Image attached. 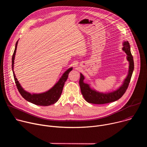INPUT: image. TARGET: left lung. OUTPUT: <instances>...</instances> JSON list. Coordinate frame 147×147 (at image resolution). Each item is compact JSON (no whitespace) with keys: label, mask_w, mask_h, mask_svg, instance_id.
I'll list each match as a JSON object with an SVG mask.
<instances>
[{"label":"left lung","mask_w":147,"mask_h":147,"mask_svg":"<svg viewBox=\"0 0 147 147\" xmlns=\"http://www.w3.org/2000/svg\"><path fill=\"white\" fill-rule=\"evenodd\" d=\"M123 50L127 54V59L129 61V71L126 78L125 79L123 85L116 91L111 93H101L92 90L87 84L84 82V77L80 73V79L79 81L81 94L87 102L94 104H105L115 102L120 99L127 90L132 74L134 70L133 57L130 51V47L128 41L123 43Z\"/></svg>","instance_id":"left-lung-1"}]
</instances>
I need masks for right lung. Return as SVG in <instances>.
<instances>
[{
  "instance_id": "1",
  "label": "right lung",
  "mask_w": 147,
  "mask_h": 147,
  "mask_svg": "<svg viewBox=\"0 0 147 147\" xmlns=\"http://www.w3.org/2000/svg\"><path fill=\"white\" fill-rule=\"evenodd\" d=\"M18 44V40L16 44L15 49L12 56V70L13 73V76L15 81V83L16 84L17 88L18 91H19L20 94H21L26 100L27 101L32 103L36 105L39 106H49L51 105H53L55 103L58 99H59L63 90V88L64 87L65 82L67 80L69 73L72 70L73 68L71 67L67 71H66L64 74H63L61 77L60 78L59 81L49 91L46 92L38 94H31L29 92H27L20 86L19 82L17 81V78L14 74V72L13 70L14 67V57L16 52L17 47Z\"/></svg>"
}]
</instances>
